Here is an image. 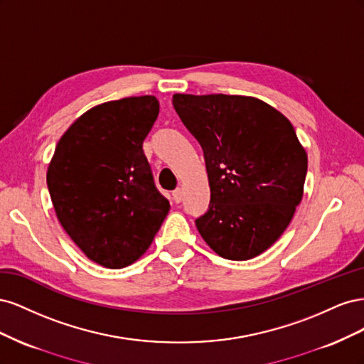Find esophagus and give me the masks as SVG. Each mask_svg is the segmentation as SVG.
Instances as JSON below:
<instances>
[{"mask_svg":"<svg viewBox=\"0 0 364 364\" xmlns=\"http://www.w3.org/2000/svg\"><path fill=\"white\" fill-rule=\"evenodd\" d=\"M182 197H183V193H182V190H181V188H176V190L173 191V199H174V202H176V203L182 202Z\"/></svg>","mask_w":364,"mask_h":364,"instance_id":"1","label":"esophagus"}]
</instances>
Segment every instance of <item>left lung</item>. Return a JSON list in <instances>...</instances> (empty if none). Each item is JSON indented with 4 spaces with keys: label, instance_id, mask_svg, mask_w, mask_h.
Here are the masks:
<instances>
[{
    "label": "left lung",
    "instance_id": "left-lung-1",
    "mask_svg": "<svg viewBox=\"0 0 364 364\" xmlns=\"http://www.w3.org/2000/svg\"><path fill=\"white\" fill-rule=\"evenodd\" d=\"M173 106L203 149L211 188L197 230L226 259L258 257L302 200L308 159L294 127L253 97L174 94Z\"/></svg>",
    "mask_w": 364,
    "mask_h": 364
}]
</instances>
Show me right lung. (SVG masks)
Masks as SVG:
<instances>
[{
    "instance_id": "add662e5",
    "label": "right lung",
    "mask_w": 364,
    "mask_h": 364,
    "mask_svg": "<svg viewBox=\"0 0 364 364\" xmlns=\"http://www.w3.org/2000/svg\"><path fill=\"white\" fill-rule=\"evenodd\" d=\"M158 114L153 95L98 105L65 132L48 165L47 185L62 228L103 267L135 262L168 214L142 150Z\"/></svg>"
}]
</instances>
